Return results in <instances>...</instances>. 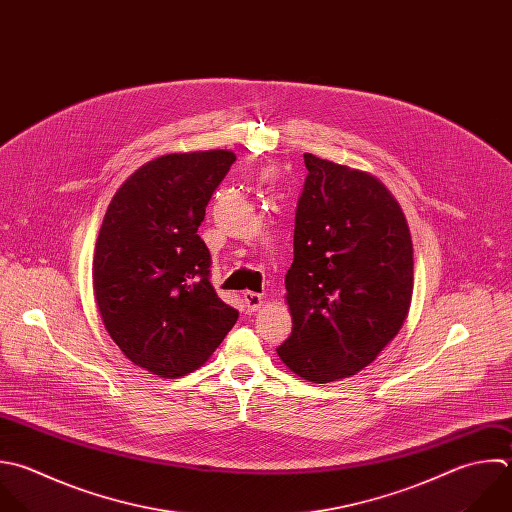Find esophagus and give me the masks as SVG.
<instances>
[{
  "label": "esophagus",
  "instance_id": "esophagus-1",
  "mask_svg": "<svg viewBox=\"0 0 512 512\" xmlns=\"http://www.w3.org/2000/svg\"><path fill=\"white\" fill-rule=\"evenodd\" d=\"M244 304L248 308V312H256L262 308L264 304V296L256 294V292H244Z\"/></svg>",
  "mask_w": 512,
  "mask_h": 512
}]
</instances>
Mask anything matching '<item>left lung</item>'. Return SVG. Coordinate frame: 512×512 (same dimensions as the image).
<instances>
[{
    "label": "left lung",
    "mask_w": 512,
    "mask_h": 512,
    "mask_svg": "<svg viewBox=\"0 0 512 512\" xmlns=\"http://www.w3.org/2000/svg\"><path fill=\"white\" fill-rule=\"evenodd\" d=\"M308 170L286 274L292 334L276 348L304 380L348 378L376 360L412 300V240L402 208L368 172L304 154Z\"/></svg>",
    "instance_id": "8db88e82"
}]
</instances>
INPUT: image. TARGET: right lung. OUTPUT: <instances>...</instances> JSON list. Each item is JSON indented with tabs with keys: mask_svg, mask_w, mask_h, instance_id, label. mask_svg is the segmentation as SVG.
<instances>
[{
	"mask_svg": "<svg viewBox=\"0 0 512 512\" xmlns=\"http://www.w3.org/2000/svg\"><path fill=\"white\" fill-rule=\"evenodd\" d=\"M234 152L160 156L116 192L94 252V296L120 350L162 378L200 368L238 320L210 284L198 236Z\"/></svg>",
	"mask_w": 512,
	"mask_h": 512,
	"instance_id": "1",
	"label": "right lung"
}]
</instances>
